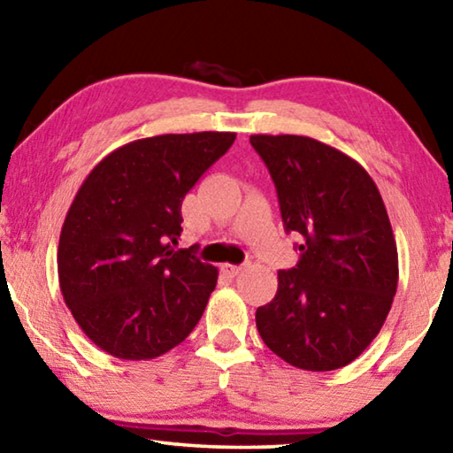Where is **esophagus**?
<instances>
[{"instance_id": "obj_1", "label": "esophagus", "mask_w": 453, "mask_h": 453, "mask_svg": "<svg viewBox=\"0 0 453 453\" xmlns=\"http://www.w3.org/2000/svg\"><path fill=\"white\" fill-rule=\"evenodd\" d=\"M245 267H248V264L243 265H232V264H221V272H224L227 278H235L237 273H242Z\"/></svg>"}]
</instances>
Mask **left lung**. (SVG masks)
<instances>
[{"mask_svg":"<svg viewBox=\"0 0 453 453\" xmlns=\"http://www.w3.org/2000/svg\"><path fill=\"white\" fill-rule=\"evenodd\" d=\"M278 189L300 262L278 272V294L256 311L267 348L289 365H348L380 334L397 288L386 205L362 165L305 135H251Z\"/></svg>","mask_w":453,"mask_h":453,"instance_id":"1","label":"left lung"}]
</instances>
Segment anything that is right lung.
I'll return each mask as SVG.
<instances>
[{"instance_id": "add662e5", "label": "right lung", "mask_w": 453, "mask_h": 453, "mask_svg": "<svg viewBox=\"0 0 453 453\" xmlns=\"http://www.w3.org/2000/svg\"><path fill=\"white\" fill-rule=\"evenodd\" d=\"M232 132L165 134L126 143L99 162L67 211L58 248L59 288L97 348L153 359L197 326L218 267L197 245L173 250L181 202L232 148Z\"/></svg>"}]
</instances>
